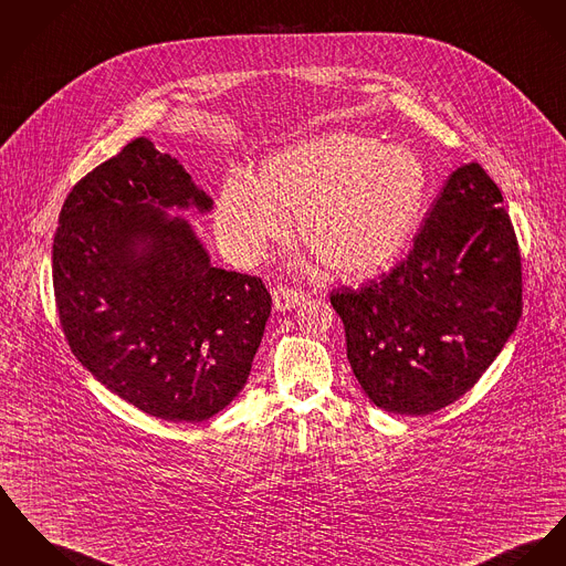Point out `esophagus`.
Returning a JSON list of instances; mask_svg holds the SVG:
<instances>
[{
  "label": "esophagus",
  "instance_id": "34e87169",
  "mask_svg": "<svg viewBox=\"0 0 566 566\" xmlns=\"http://www.w3.org/2000/svg\"><path fill=\"white\" fill-rule=\"evenodd\" d=\"M306 298H308V294L304 290H296V287H290V285H276L272 290V302H274L276 311L296 308Z\"/></svg>",
  "mask_w": 566,
  "mask_h": 566
}]
</instances>
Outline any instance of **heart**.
Wrapping results in <instances>:
<instances>
[{
  "mask_svg": "<svg viewBox=\"0 0 566 566\" xmlns=\"http://www.w3.org/2000/svg\"><path fill=\"white\" fill-rule=\"evenodd\" d=\"M415 151L356 133H331L272 154L260 180L235 171L219 197L217 229L238 258H258L290 231L339 274H369L408 244L424 201Z\"/></svg>",
  "mask_w": 566,
  "mask_h": 566,
  "instance_id": "obj_1",
  "label": "heart"
}]
</instances>
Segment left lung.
<instances>
[{"instance_id":"1","label":"left lung","mask_w":566,"mask_h":566,"mask_svg":"<svg viewBox=\"0 0 566 566\" xmlns=\"http://www.w3.org/2000/svg\"><path fill=\"white\" fill-rule=\"evenodd\" d=\"M479 163L452 171L406 260L337 287L347 360L377 408L438 412L488 371L522 317V253Z\"/></svg>"}]
</instances>
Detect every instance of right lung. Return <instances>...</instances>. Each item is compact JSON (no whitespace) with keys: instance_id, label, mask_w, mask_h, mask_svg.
Instances as JSON below:
<instances>
[{"instance_id":"obj_1","label":"right lung","mask_w":566,"mask_h":566,"mask_svg":"<svg viewBox=\"0 0 566 566\" xmlns=\"http://www.w3.org/2000/svg\"><path fill=\"white\" fill-rule=\"evenodd\" d=\"M210 208L178 158L139 137L69 192L53 292L76 360L119 399L201 422L242 390L272 298L260 276L210 265L171 206Z\"/></svg>"}]
</instances>
